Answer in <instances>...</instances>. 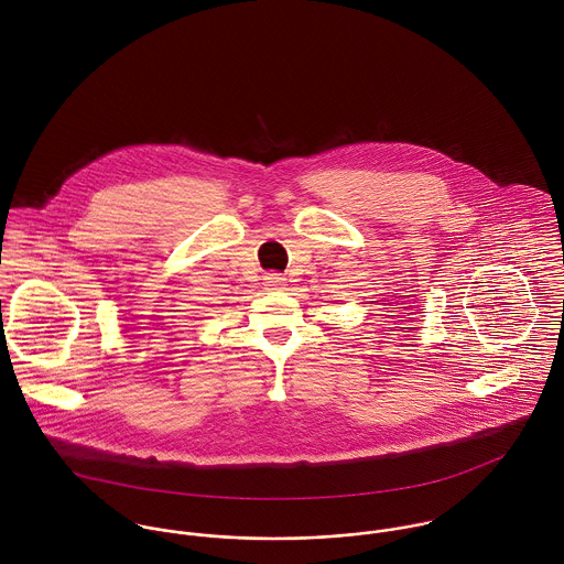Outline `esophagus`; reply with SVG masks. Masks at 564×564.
Returning <instances> with one entry per match:
<instances>
[{
	"instance_id": "esophagus-1",
	"label": "esophagus",
	"mask_w": 564,
	"mask_h": 564,
	"mask_svg": "<svg viewBox=\"0 0 564 564\" xmlns=\"http://www.w3.org/2000/svg\"><path fill=\"white\" fill-rule=\"evenodd\" d=\"M264 286L271 289V291H278V289L284 286V278H282L280 273H269V275L264 278Z\"/></svg>"
}]
</instances>
